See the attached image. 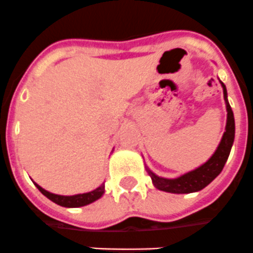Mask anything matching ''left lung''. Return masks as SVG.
Listing matches in <instances>:
<instances>
[{
    "label": "left lung",
    "mask_w": 253,
    "mask_h": 253,
    "mask_svg": "<svg viewBox=\"0 0 253 253\" xmlns=\"http://www.w3.org/2000/svg\"><path fill=\"white\" fill-rule=\"evenodd\" d=\"M219 83L223 88V97L226 101L227 124L226 131L223 133L222 140H220L217 150L203 165L198 166L197 169L185 172V174L174 177V179L158 176L146 166V171L151 177L152 184L159 190H163L166 193H174V194H189V193L199 192L214 180L224 168V164L227 163V159H228L234 141V116L233 111L228 103V99H227L226 85L220 81Z\"/></svg>",
    "instance_id": "obj_1"
}]
</instances>
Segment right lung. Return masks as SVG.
<instances>
[{"label":"right lung","instance_id":"add662e5","mask_svg":"<svg viewBox=\"0 0 253 253\" xmlns=\"http://www.w3.org/2000/svg\"><path fill=\"white\" fill-rule=\"evenodd\" d=\"M36 185V188L47 198L51 202H54L55 204L61 207H65V208H78V207H84L88 206V204L93 203L95 200H98L102 195L104 194V183L101 186H98L97 189L92 190V192L83 193V194H76V195H59L54 194V193H50L45 189H42V186L38 185L36 183H34Z\"/></svg>","mask_w":253,"mask_h":253}]
</instances>
